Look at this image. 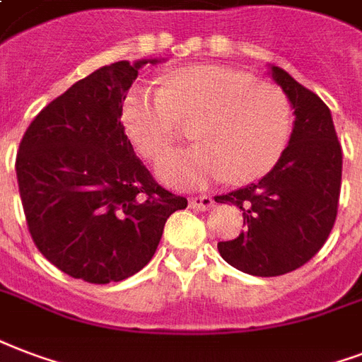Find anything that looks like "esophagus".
<instances>
[{"label": "esophagus", "mask_w": 362, "mask_h": 362, "mask_svg": "<svg viewBox=\"0 0 362 362\" xmlns=\"http://www.w3.org/2000/svg\"><path fill=\"white\" fill-rule=\"evenodd\" d=\"M189 204H191L192 208H197V210L206 211L214 206V198L208 197V194H197V197H192L191 200H189Z\"/></svg>", "instance_id": "obj_1"}]
</instances>
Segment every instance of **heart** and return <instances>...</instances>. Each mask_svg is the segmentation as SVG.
Listing matches in <instances>:
<instances>
[{"mask_svg":"<svg viewBox=\"0 0 362 362\" xmlns=\"http://www.w3.org/2000/svg\"><path fill=\"white\" fill-rule=\"evenodd\" d=\"M124 126L146 158L158 160L179 139L181 124L197 122L198 145L162 160L160 177L181 189L229 177L262 179L286 152L294 108L279 86L223 66L177 70L158 89L133 88L122 108Z\"/></svg>","mask_w":362,"mask_h":362,"instance_id":"heart-1","label":"heart"}]
</instances>
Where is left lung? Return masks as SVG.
I'll list each match as a JSON object with an SVG mask.
<instances>
[{"label":"left lung","mask_w":362,"mask_h":362,"mask_svg":"<svg viewBox=\"0 0 362 362\" xmlns=\"http://www.w3.org/2000/svg\"><path fill=\"white\" fill-rule=\"evenodd\" d=\"M296 119L286 152L259 183L216 202L243 210L244 230L217 244L225 262L254 276H279L305 265L330 236L341 189V145L332 114L317 93L273 66Z\"/></svg>","instance_id":"1"}]
</instances>
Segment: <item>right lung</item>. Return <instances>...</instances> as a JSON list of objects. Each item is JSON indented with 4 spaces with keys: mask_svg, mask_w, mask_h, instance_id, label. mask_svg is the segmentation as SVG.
I'll return each instance as SVG.
<instances>
[{
    "mask_svg": "<svg viewBox=\"0 0 362 362\" xmlns=\"http://www.w3.org/2000/svg\"><path fill=\"white\" fill-rule=\"evenodd\" d=\"M114 62L51 100L24 133L16 179L32 240L72 279L108 284L139 273L187 198L152 177L127 139L122 107L139 68Z\"/></svg>",
    "mask_w": 362,
    "mask_h": 362,
    "instance_id": "1",
    "label": "right lung"
}]
</instances>
